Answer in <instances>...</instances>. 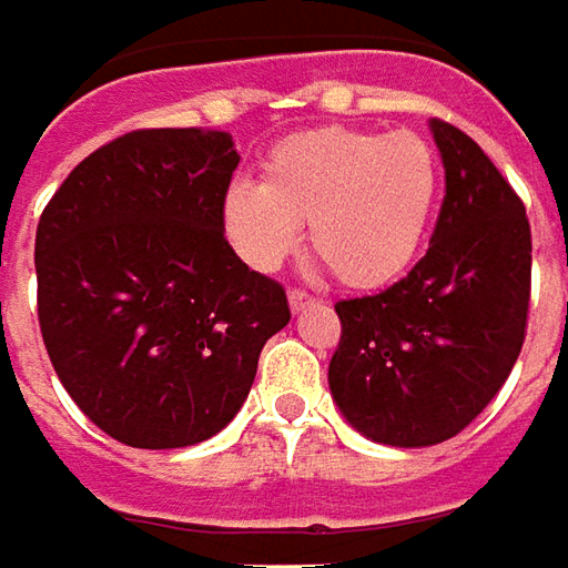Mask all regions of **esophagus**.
<instances>
[{
  "label": "esophagus",
  "instance_id": "34e87169",
  "mask_svg": "<svg viewBox=\"0 0 568 568\" xmlns=\"http://www.w3.org/2000/svg\"><path fill=\"white\" fill-rule=\"evenodd\" d=\"M287 303H291L293 312H303V310H310V306H315V296H312V293L296 291V287H293V291L287 293Z\"/></svg>",
  "mask_w": 568,
  "mask_h": 568
}]
</instances>
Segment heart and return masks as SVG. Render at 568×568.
<instances>
[{
  "label": "heart",
  "instance_id": "obj_1",
  "mask_svg": "<svg viewBox=\"0 0 568 568\" xmlns=\"http://www.w3.org/2000/svg\"><path fill=\"white\" fill-rule=\"evenodd\" d=\"M440 162L416 131L325 124L281 136L258 165V184L224 190L222 227L246 265L277 268L306 224L310 253L353 291L397 281L435 219Z\"/></svg>",
  "mask_w": 568,
  "mask_h": 568
}]
</instances>
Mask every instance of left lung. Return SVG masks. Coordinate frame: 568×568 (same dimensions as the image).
<instances>
[{"label":"left lung","instance_id":"obj_1","mask_svg":"<svg viewBox=\"0 0 568 568\" xmlns=\"http://www.w3.org/2000/svg\"><path fill=\"white\" fill-rule=\"evenodd\" d=\"M447 196L428 253L394 287L341 300L331 397L368 440L432 447L459 435L519 359L531 227L485 150L432 118Z\"/></svg>","mask_w":568,"mask_h":568}]
</instances>
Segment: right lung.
<instances>
[{
	"label": "right lung",
	"instance_id": "1",
	"mask_svg": "<svg viewBox=\"0 0 568 568\" xmlns=\"http://www.w3.org/2000/svg\"><path fill=\"white\" fill-rule=\"evenodd\" d=\"M231 133L131 131L90 152L37 224V315L80 413L140 450L219 435L291 322L222 227Z\"/></svg>",
	"mask_w": 568,
	"mask_h": 568
}]
</instances>
